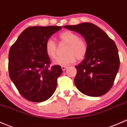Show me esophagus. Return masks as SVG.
<instances>
[{
    "mask_svg": "<svg viewBox=\"0 0 127 127\" xmlns=\"http://www.w3.org/2000/svg\"><path fill=\"white\" fill-rule=\"evenodd\" d=\"M66 68H67V66H62V69L63 71H65Z\"/></svg>",
    "mask_w": 127,
    "mask_h": 127,
    "instance_id": "1",
    "label": "esophagus"
}]
</instances>
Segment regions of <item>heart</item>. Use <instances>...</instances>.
I'll use <instances>...</instances> for the list:
<instances>
[{"mask_svg":"<svg viewBox=\"0 0 127 127\" xmlns=\"http://www.w3.org/2000/svg\"><path fill=\"white\" fill-rule=\"evenodd\" d=\"M61 42L67 44L65 53L66 54L56 60L55 64L65 66L74 63L76 58L79 61L83 60L86 56L88 51L86 42L79 38L77 34L70 31H66L59 35ZM57 45L54 39L49 38L46 43V51L49 57L52 59L57 57Z\"/></svg>","mask_w":127,"mask_h":127,"instance_id":"b5f03b06","label":"heart"}]
</instances>
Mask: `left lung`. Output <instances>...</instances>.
Wrapping results in <instances>:
<instances>
[{
  "mask_svg": "<svg viewBox=\"0 0 127 127\" xmlns=\"http://www.w3.org/2000/svg\"><path fill=\"white\" fill-rule=\"evenodd\" d=\"M64 27L80 33L87 44L85 59L75 66L77 70L74 80L76 87L89 96L105 95L112 86L120 66L114 41L103 30L90 23Z\"/></svg>",
  "mask_w": 127,
  "mask_h": 127,
  "instance_id": "left-lung-1",
  "label": "left lung"
}]
</instances>
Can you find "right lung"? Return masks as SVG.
<instances>
[{
	"label": "right lung",
	"mask_w": 127,
	"mask_h": 127,
	"mask_svg": "<svg viewBox=\"0 0 127 127\" xmlns=\"http://www.w3.org/2000/svg\"><path fill=\"white\" fill-rule=\"evenodd\" d=\"M62 26H30L25 29L11 46L8 72L20 95L31 102H43L56 91L57 78L62 73L60 65L50 67L46 43Z\"/></svg>",
	"instance_id": "obj_1"
}]
</instances>
